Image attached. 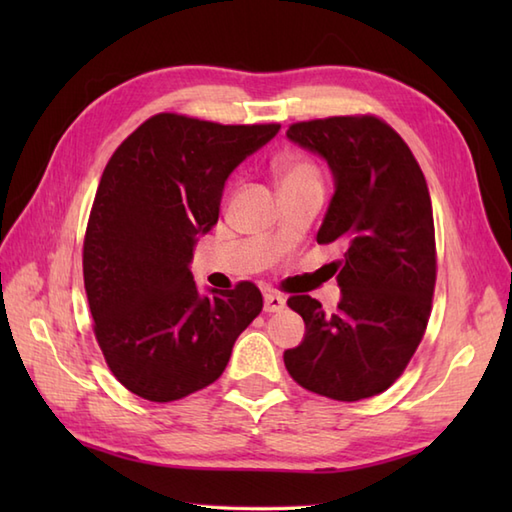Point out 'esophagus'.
<instances>
[{
    "mask_svg": "<svg viewBox=\"0 0 512 512\" xmlns=\"http://www.w3.org/2000/svg\"><path fill=\"white\" fill-rule=\"evenodd\" d=\"M286 308V299L277 295V292H266L264 295V310L266 312H279Z\"/></svg>",
    "mask_w": 512,
    "mask_h": 512,
    "instance_id": "esophagus-1",
    "label": "esophagus"
}]
</instances>
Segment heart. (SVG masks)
<instances>
[{
    "label": "heart",
    "mask_w": 512,
    "mask_h": 512,
    "mask_svg": "<svg viewBox=\"0 0 512 512\" xmlns=\"http://www.w3.org/2000/svg\"><path fill=\"white\" fill-rule=\"evenodd\" d=\"M279 184L297 180H319V169L308 158H286L277 165Z\"/></svg>",
    "instance_id": "obj_1"
}]
</instances>
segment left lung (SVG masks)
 <instances>
[{
  "instance_id": "obj_1",
  "label": "left lung",
  "mask_w": 512,
  "mask_h": 512,
  "mask_svg": "<svg viewBox=\"0 0 512 512\" xmlns=\"http://www.w3.org/2000/svg\"><path fill=\"white\" fill-rule=\"evenodd\" d=\"M288 138L317 151L336 191L317 233L341 242V303L328 314L317 299L288 306L306 323L284 363L297 383L332 400L383 394L405 372L427 330L436 290V228L424 173L394 127L374 114L292 123Z\"/></svg>"
}]
</instances>
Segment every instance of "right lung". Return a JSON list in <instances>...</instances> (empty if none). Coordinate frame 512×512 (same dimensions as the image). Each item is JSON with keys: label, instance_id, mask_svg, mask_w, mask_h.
<instances>
[{"label": "right lung", "instance_id": "obj_1", "mask_svg": "<svg viewBox=\"0 0 512 512\" xmlns=\"http://www.w3.org/2000/svg\"><path fill=\"white\" fill-rule=\"evenodd\" d=\"M279 127L160 112L105 165L85 228L83 284L105 363L132 394L171 402L209 387L262 312L250 281L202 297L189 262L217 222L228 173Z\"/></svg>", "mask_w": 512, "mask_h": 512}]
</instances>
